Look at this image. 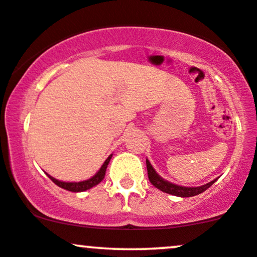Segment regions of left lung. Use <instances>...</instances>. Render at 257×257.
<instances>
[{
  "instance_id": "obj_1",
  "label": "left lung",
  "mask_w": 257,
  "mask_h": 257,
  "mask_svg": "<svg viewBox=\"0 0 257 257\" xmlns=\"http://www.w3.org/2000/svg\"><path fill=\"white\" fill-rule=\"evenodd\" d=\"M146 165H147V174H148V179L152 183L154 187L158 188L159 190L164 191L166 194H171V195L175 196H181V197H190V196H195L199 195V194L203 193V191L208 189L211 185L214 183V181L209 182L205 185H201V187H196V188H188V187H181V185H176L170 183L168 181H164V179L160 177V176L154 171V169L151 165V163L146 159Z\"/></svg>"
}]
</instances>
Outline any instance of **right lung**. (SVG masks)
Here are the masks:
<instances>
[{
	"label": "right lung",
	"mask_w": 257,
	"mask_h": 257,
	"mask_svg": "<svg viewBox=\"0 0 257 257\" xmlns=\"http://www.w3.org/2000/svg\"><path fill=\"white\" fill-rule=\"evenodd\" d=\"M110 156L109 158H107L106 160H105L103 166H101L100 170L95 174L93 177L87 179V181H82V182H73V183H68V182H61V181H57V179H55L54 177H51V176H49V178L51 179L52 182H54L55 184H57L58 187L63 188V189L66 190H69V191H74V193H79V191H85L89 189V188L94 187V185H97L98 183H100L101 181H103L104 176H105V171H106V168H107V164H109L110 159H111Z\"/></svg>",
	"instance_id": "add662e5"
}]
</instances>
